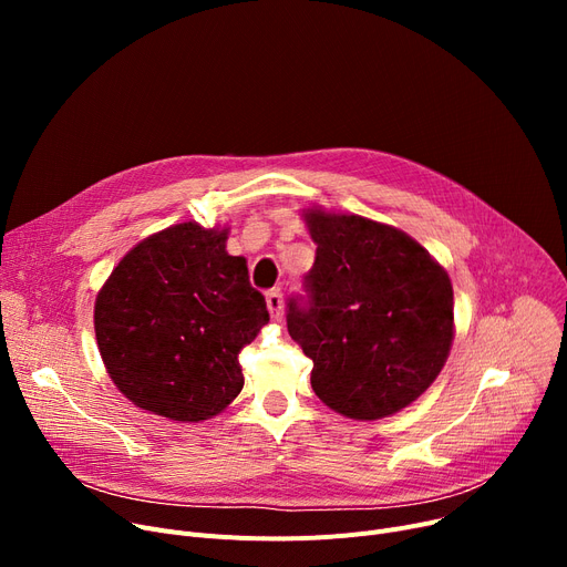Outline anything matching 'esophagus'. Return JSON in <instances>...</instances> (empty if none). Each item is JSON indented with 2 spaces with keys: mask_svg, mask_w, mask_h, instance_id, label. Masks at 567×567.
Returning a JSON list of instances; mask_svg holds the SVG:
<instances>
[{
  "mask_svg": "<svg viewBox=\"0 0 567 567\" xmlns=\"http://www.w3.org/2000/svg\"><path fill=\"white\" fill-rule=\"evenodd\" d=\"M266 308L271 312V319L276 321L282 319V293L278 289H271L266 293Z\"/></svg>",
  "mask_w": 567,
  "mask_h": 567,
  "instance_id": "1",
  "label": "esophagus"
}]
</instances>
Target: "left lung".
I'll return each mask as SVG.
<instances>
[{"mask_svg":"<svg viewBox=\"0 0 567 567\" xmlns=\"http://www.w3.org/2000/svg\"><path fill=\"white\" fill-rule=\"evenodd\" d=\"M317 257L308 299L287 329L312 361V391L353 421H379L419 400L451 353L453 285L409 234L363 216L303 212Z\"/></svg>","mask_w":567,"mask_h":567,"instance_id":"obj_1","label":"left lung"}]
</instances>
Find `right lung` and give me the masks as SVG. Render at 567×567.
<instances>
[{
    "mask_svg": "<svg viewBox=\"0 0 567 567\" xmlns=\"http://www.w3.org/2000/svg\"><path fill=\"white\" fill-rule=\"evenodd\" d=\"M227 227L178 223L114 266L94 306L101 359L135 406L178 423L218 415L244 389L238 353L268 323Z\"/></svg>",
    "mask_w": 567,
    "mask_h": 567,
    "instance_id": "1",
    "label": "right lung"
}]
</instances>
